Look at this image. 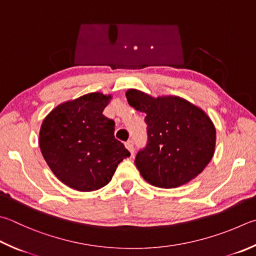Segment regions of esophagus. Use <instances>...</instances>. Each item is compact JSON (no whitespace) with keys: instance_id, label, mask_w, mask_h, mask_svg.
Listing matches in <instances>:
<instances>
[{"instance_id":"1","label":"esophagus","mask_w":256,"mask_h":256,"mask_svg":"<svg viewBox=\"0 0 256 256\" xmlns=\"http://www.w3.org/2000/svg\"><path fill=\"white\" fill-rule=\"evenodd\" d=\"M125 146H126V148L130 152L133 153V151H134V142H133V140H128L126 143H125Z\"/></svg>"}]
</instances>
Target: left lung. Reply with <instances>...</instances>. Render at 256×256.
<instances>
[{
	"label": "left lung",
	"mask_w": 256,
	"mask_h": 256,
	"mask_svg": "<svg viewBox=\"0 0 256 256\" xmlns=\"http://www.w3.org/2000/svg\"><path fill=\"white\" fill-rule=\"evenodd\" d=\"M128 104L146 113L148 143L136 166L143 179L159 188H176L202 172L215 152L216 130L198 106L178 96L126 92Z\"/></svg>",
	"instance_id": "8db88e82"
}]
</instances>
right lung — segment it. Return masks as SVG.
Masks as SVG:
<instances>
[{"instance_id":"right-lung-1","label":"right lung","mask_w":256,"mask_h":256,"mask_svg":"<svg viewBox=\"0 0 256 256\" xmlns=\"http://www.w3.org/2000/svg\"><path fill=\"white\" fill-rule=\"evenodd\" d=\"M110 100L96 92L64 102L41 124L39 146L46 162L62 184L78 192L104 187L130 156L114 136L115 122L103 114Z\"/></svg>"}]
</instances>
